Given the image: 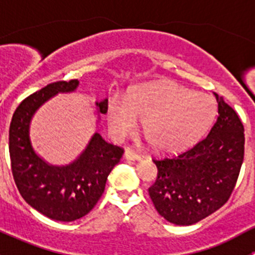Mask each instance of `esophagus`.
<instances>
[{"label": "esophagus", "instance_id": "obj_1", "mask_svg": "<svg viewBox=\"0 0 255 255\" xmlns=\"http://www.w3.org/2000/svg\"><path fill=\"white\" fill-rule=\"evenodd\" d=\"M125 158L127 159V160H133V161H138L142 159V156L138 155L137 153H135L134 150H132V149H126L125 151Z\"/></svg>", "mask_w": 255, "mask_h": 255}]
</instances>
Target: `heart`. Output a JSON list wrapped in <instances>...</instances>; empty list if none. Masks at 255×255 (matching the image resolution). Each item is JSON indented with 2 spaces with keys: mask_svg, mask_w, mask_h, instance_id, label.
Instances as JSON below:
<instances>
[{
  "mask_svg": "<svg viewBox=\"0 0 255 255\" xmlns=\"http://www.w3.org/2000/svg\"><path fill=\"white\" fill-rule=\"evenodd\" d=\"M215 112V104L206 95L174 82H159L130 92L126 101L112 100L107 122L113 135L122 138L137 128L138 120H143L148 142L158 150L174 151L199 139Z\"/></svg>",
  "mask_w": 255,
  "mask_h": 255,
  "instance_id": "heart-1",
  "label": "heart"
}]
</instances>
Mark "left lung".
I'll return each instance as SVG.
<instances>
[{
    "mask_svg": "<svg viewBox=\"0 0 255 255\" xmlns=\"http://www.w3.org/2000/svg\"><path fill=\"white\" fill-rule=\"evenodd\" d=\"M218 116L210 133L176 156L154 160L149 196L159 215L177 226L204 220L230 199L244 158V128L235 110L215 94Z\"/></svg>",
    "mask_w": 255,
    "mask_h": 255,
    "instance_id": "left-lung-1",
    "label": "left lung"
}]
</instances>
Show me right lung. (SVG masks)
<instances>
[{
    "instance_id": "1",
    "label": "right lung",
    "mask_w": 255,
    "mask_h": 255,
    "mask_svg": "<svg viewBox=\"0 0 255 255\" xmlns=\"http://www.w3.org/2000/svg\"><path fill=\"white\" fill-rule=\"evenodd\" d=\"M78 80L49 84L23 100L9 126V156L17 189L28 205L54 221L71 222L90 212L104 194L107 177L123 149L94 133L86 148L66 165H53L35 153L29 137L30 121L48 100L74 92ZM97 115L107 112V99L96 102Z\"/></svg>"
}]
</instances>
